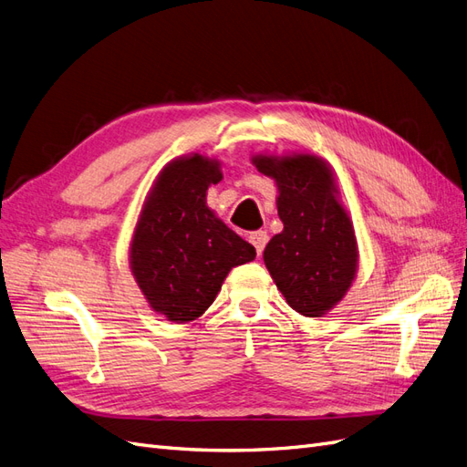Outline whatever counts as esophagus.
<instances>
[{"label":"esophagus","instance_id":"esophagus-1","mask_svg":"<svg viewBox=\"0 0 467 467\" xmlns=\"http://www.w3.org/2000/svg\"><path fill=\"white\" fill-rule=\"evenodd\" d=\"M249 242L253 244V247L257 249V255H261L263 249H265V245H266V242H268V235H266V232H265V230L251 232V234H249Z\"/></svg>","mask_w":467,"mask_h":467}]
</instances>
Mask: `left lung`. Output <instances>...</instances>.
<instances>
[{
	"label": "left lung",
	"mask_w": 467,
	"mask_h": 467,
	"mask_svg": "<svg viewBox=\"0 0 467 467\" xmlns=\"http://www.w3.org/2000/svg\"><path fill=\"white\" fill-rule=\"evenodd\" d=\"M253 163L275 179L285 223L265 247V265L292 309L321 317L345 298L358 266L355 228L331 167L312 153L255 155Z\"/></svg>",
	"instance_id": "1"
}]
</instances>
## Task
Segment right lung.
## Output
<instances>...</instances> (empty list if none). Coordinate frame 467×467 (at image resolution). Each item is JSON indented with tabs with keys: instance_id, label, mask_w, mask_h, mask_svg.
Wrapping results in <instances>:
<instances>
[{
	"instance_id": "obj_1",
	"label": "right lung",
	"mask_w": 467,
	"mask_h": 467,
	"mask_svg": "<svg viewBox=\"0 0 467 467\" xmlns=\"http://www.w3.org/2000/svg\"><path fill=\"white\" fill-rule=\"evenodd\" d=\"M222 181L220 163L201 153L167 163L140 212L130 268L153 312L169 321L201 317L234 266L255 259V247L206 206Z\"/></svg>"
}]
</instances>
